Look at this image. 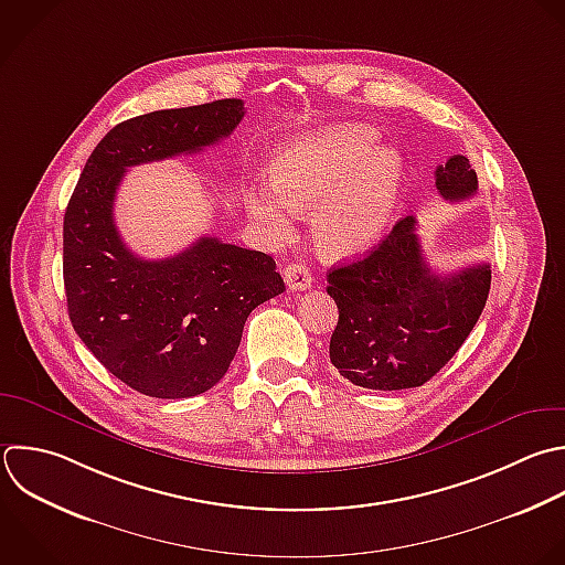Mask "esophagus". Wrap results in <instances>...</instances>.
Here are the masks:
<instances>
[{"label":"esophagus","mask_w":565,"mask_h":565,"mask_svg":"<svg viewBox=\"0 0 565 565\" xmlns=\"http://www.w3.org/2000/svg\"><path fill=\"white\" fill-rule=\"evenodd\" d=\"M282 276H285V282L291 291H305V289L311 287V274L302 263H289L282 269Z\"/></svg>","instance_id":"34e87169"}]
</instances>
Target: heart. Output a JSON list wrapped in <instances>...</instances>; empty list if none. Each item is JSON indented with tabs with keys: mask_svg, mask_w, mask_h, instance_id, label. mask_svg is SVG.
<instances>
[{
	"mask_svg": "<svg viewBox=\"0 0 565 565\" xmlns=\"http://www.w3.org/2000/svg\"><path fill=\"white\" fill-rule=\"evenodd\" d=\"M269 174L271 188L245 194L249 216L282 238L296 214L311 207V236L327 258L369 249L388 227L402 190L399 157L375 150V135L362 126H333L282 146Z\"/></svg>",
	"mask_w": 565,
	"mask_h": 565,
	"instance_id": "heart-1",
	"label": "heart"
}]
</instances>
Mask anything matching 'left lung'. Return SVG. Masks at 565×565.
Listing matches in <instances>:
<instances>
[{
    "mask_svg": "<svg viewBox=\"0 0 565 565\" xmlns=\"http://www.w3.org/2000/svg\"><path fill=\"white\" fill-rule=\"evenodd\" d=\"M435 188L446 201H463L477 192V174L455 154L435 170ZM415 225L413 216L397 221L371 254L327 276L340 311L329 358L355 386H422L459 351L486 307L490 267L435 274Z\"/></svg>",
    "mask_w": 565,
    "mask_h": 565,
    "instance_id": "1",
    "label": "left lung"
}]
</instances>
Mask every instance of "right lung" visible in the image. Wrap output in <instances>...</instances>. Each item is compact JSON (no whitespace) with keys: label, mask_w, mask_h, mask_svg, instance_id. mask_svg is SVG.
<instances>
[{"label":"right lung","mask_w":565,"mask_h":565,"mask_svg":"<svg viewBox=\"0 0 565 565\" xmlns=\"http://www.w3.org/2000/svg\"><path fill=\"white\" fill-rule=\"evenodd\" d=\"M241 99L157 110L115 126L93 150L64 216L71 322L130 388L161 399L205 393L230 369L247 316L285 291L271 256L212 236L143 260L121 241L115 196L132 166L194 154L230 137Z\"/></svg>","instance_id":"1"}]
</instances>
